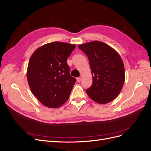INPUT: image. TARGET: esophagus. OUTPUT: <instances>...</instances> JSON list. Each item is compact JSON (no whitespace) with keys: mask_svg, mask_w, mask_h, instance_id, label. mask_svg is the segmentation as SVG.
I'll list each match as a JSON object with an SVG mask.
<instances>
[{"mask_svg":"<svg viewBox=\"0 0 151 151\" xmlns=\"http://www.w3.org/2000/svg\"><path fill=\"white\" fill-rule=\"evenodd\" d=\"M76 80H77V82H78V83H79V82H80V81H81V77H77V78L76 79Z\"/></svg>","mask_w":151,"mask_h":151,"instance_id":"obj_1","label":"esophagus"}]
</instances>
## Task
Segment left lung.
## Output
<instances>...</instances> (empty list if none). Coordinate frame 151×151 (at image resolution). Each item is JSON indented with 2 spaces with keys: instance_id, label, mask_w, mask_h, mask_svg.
Here are the masks:
<instances>
[{
  "instance_id": "1",
  "label": "left lung",
  "mask_w": 151,
  "mask_h": 151,
  "mask_svg": "<svg viewBox=\"0 0 151 151\" xmlns=\"http://www.w3.org/2000/svg\"><path fill=\"white\" fill-rule=\"evenodd\" d=\"M78 47L87 55L91 67L93 84L86 90L89 97L100 104L116 99L125 79L120 55L107 44L98 40L79 44Z\"/></svg>"
}]
</instances>
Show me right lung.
Here are the masks:
<instances>
[{"instance_id": "add662e5", "label": "right lung", "mask_w": 151, "mask_h": 151, "mask_svg": "<svg viewBox=\"0 0 151 151\" xmlns=\"http://www.w3.org/2000/svg\"><path fill=\"white\" fill-rule=\"evenodd\" d=\"M75 44L53 42L42 46L32 55L27 77L32 93L49 108H58L69 98L76 79L70 75L67 60Z\"/></svg>"}]
</instances>
